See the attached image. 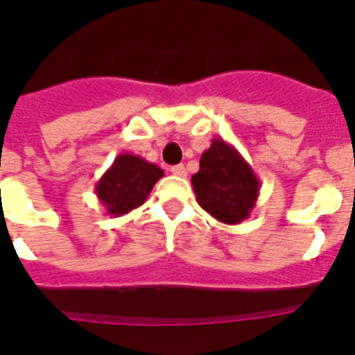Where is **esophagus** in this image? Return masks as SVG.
Here are the masks:
<instances>
[{"label":"esophagus","instance_id":"34e87169","mask_svg":"<svg viewBox=\"0 0 355 355\" xmlns=\"http://www.w3.org/2000/svg\"><path fill=\"white\" fill-rule=\"evenodd\" d=\"M171 173H173V175H177V177H186V167H184V164L173 166Z\"/></svg>","mask_w":355,"mask_h":355}]
</instances>
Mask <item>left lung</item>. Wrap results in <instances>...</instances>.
<instances>
[{"mask_svg": "<svg viewBox=\"0 0 355 355\" xmlns=\"http://www.w3.org/2000/svg\"><path fill=\"white\" fill-rule=\"evenodd\" d=\"M191 184L200 208L225 225L248 219L259 195L258 175L241 153L221 138L211 139L202 153Z\"/></svg>", "mask_w": 355, "mask_h": 355, "instance_id": "8db88e82", "label": "left lung"}]
</instances>
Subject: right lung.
I'll return each instance as SVG.
<instances>
[{
	"instance_id": "add662e5",
	"label": "right lung",
	"mask_w": 355,
	"mask_h": 355,
	"mask_svg": "<svg viewBox=\"0 0 355 355\" xmlns=\"http://www.w3.org/2000/svg\"><path fill=\"white\" fill-rule=\"evenodd\" d=\"M162 177L164 171L156 164L138 155L123 153L97 180L96 195L108 216L121 217L144 205Z\"/></svg>"
}]
</instances>
